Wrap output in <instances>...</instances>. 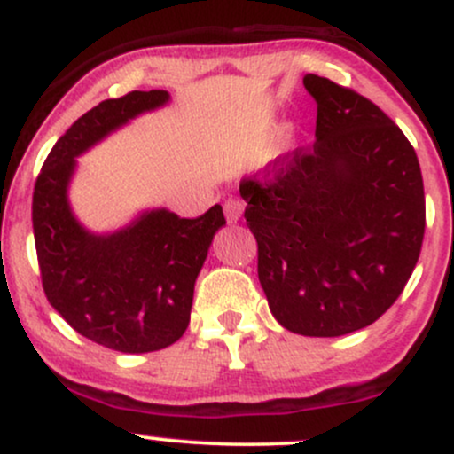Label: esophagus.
Here are the masks:
<instances>
[{"instance_id":"1","label":"esophagus","mask_w":454,"mask_h":454,"mask_svg":"<svg viewBox=\"0 0 454 454\" xmlns=\"http://www.w3.org/2000/svg\"><path fill=\"white\" fill-rule=\"evenodd\" d=\"M223 213H226V220L228 222H239L243 215V202L239 198H228L223 202Z\"/></svg>"}]
</instances>
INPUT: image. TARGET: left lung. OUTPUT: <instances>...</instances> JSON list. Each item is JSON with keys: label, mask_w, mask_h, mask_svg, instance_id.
Wrapping results in <instances>:
<instances>
[{"label": "left lung", "mask_w": 454, "mask_h": 454, "mask_svg": "<svg viewBox=\"0 0 454 454\" xmlns=\"http://www.w3.org/2000/svg\"><path fill=\"white\" fill-rule=\"evenodd\" d=\"M316 143L239 185L270 314L307 337L378 320L403 293L425 237L416 151L361 93L307 74Z\"/></svg>", "instance_id": "obj_1"}]
</instances>
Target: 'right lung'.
<instances>
[{
    "label": "right lung",
    "mask_w": 454,
    "mask_h": 454,
    "mask_svg": "<svg viewBox=\"0 0 454 454\" xmlns=\"http://www.w3.org/2000/svg\"><path fill=\"white\" fill-rule=\"evenodd\" d=\"M168 91H129L87 111L55 143L34 187L31 222L49 303L87 340L123 354L168 348L190 325L194 284L213 234L226 226L220 205L196 220L145 211L113 234L78 223L67 202L76 158Z\"/></svg>",
    "instance_id": "right-lung-1"
}]
</instances>
